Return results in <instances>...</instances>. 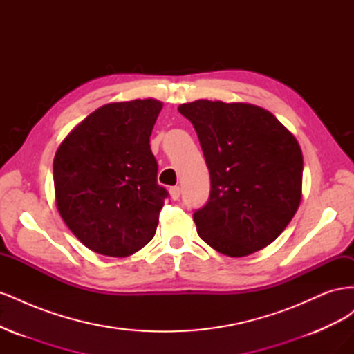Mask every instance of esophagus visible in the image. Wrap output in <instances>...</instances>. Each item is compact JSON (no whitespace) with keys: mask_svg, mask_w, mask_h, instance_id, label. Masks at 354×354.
I'll return each mask as SVG.
<instances>
[{"mask_svg":"<svg viewBox=\"0 0 354 354\" xmlns=\"http://www.w3.org/2000/svg\"><path fill=\"white\" fill-rule=\"evenodd\" d=\"M180 194H181V190H180V187H178V186L169 187V196H171V199L177 201V199L180 198Z\"/></svg>","mask_w":354,"mask_h":354,"instance_id":"esophagus-1","label":"esophagus"}]
</instances>
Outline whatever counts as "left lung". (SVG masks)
Returning <instances> with one entry per match:
<instances>
[{
    "instance_id": "obj_1",
    "label": "left lung",
    "mask_w": 354,
    "mask_h": 354,
    "mask_svg": "<svg viewBox=\"0 0 354 354\" xmlns=\"http://www.w3.org/2000/svg\"><path fill=\"white\" fill-rule=\"evenodd\" d=\"M194 124L211 194L194 214L201 239L229 255L266 248L285 230L303 196V152L295 136L260 106L195 100L178 106Z\"/></svg>"
}]
</instances>
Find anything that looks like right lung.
<instances>
[{
    "instance_id": "1",
    "label": "right lung",
    "mask_w": 354,
    "mask_h": 354,
    "mask_svg": "<svg viewBox=\"0 0 354 354\" xmlns=\"http://www.w3.org/2000/svg\"><path fill=\"white\" fill-rule=\"evenodd\" d=\"M162 102L95 109L63 138L53 162L56 207L88 250L128 257L152 241L167 190L158 185L151 134Z\"/></svg>"
}]
</instances>
